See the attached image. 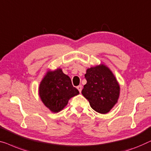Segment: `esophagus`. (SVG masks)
<instances>
[{"mask_svg": "<svg viewBox=\"0 0 151 151\" xmlns=\"http://www.w3.org/2000/svg\"><path fill=\"white\" fill-rule=\"evenodd\" d=\"M77 88H78V90L79 91L80 93H81V91H82V86H81V85H79V86H77Z\"/></svg>", "mask_w": 151, "mask_h": 151, "instance_id": "34e87169", "label": "esophagus"}]
</instances>
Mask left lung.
<instances>
[{"label":"left lung","mask_w":151,"mask_h":151,"mask_svg":"<svg viewBox=\"0 0 151 151\" xmlns=\"http://www.w3.org/2000/svg\"><path fill=\"white\" fill-rule=\"evenodd\" d=\"M87 81L82 94L96 112L106 114L116 104L120 86L110 69L104 64L91 67L84 75Z\"/></svg>","instance_id":"left-lung-1"}]
</instances>
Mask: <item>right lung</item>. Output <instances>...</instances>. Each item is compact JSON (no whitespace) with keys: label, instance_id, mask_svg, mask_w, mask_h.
I'll return each instance as SVG.
<instances>
[{"label":"right lung","instance_id":"1","mask_svg":"<svg viewBox=\"0 0 151 151\" xmlns=\"http://www.w3.org/2000/svg\"><path fill=\"white\" fill-rule=\"evenodd\" d=\"M78 94L79 91L73 86L70 78L59 68L47 71L39 87L41 101L54 113L62 110L69 100Z\"/></svg>","mask_w":151,"mask_h":151}]
</instances>
